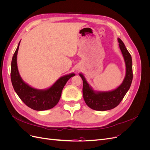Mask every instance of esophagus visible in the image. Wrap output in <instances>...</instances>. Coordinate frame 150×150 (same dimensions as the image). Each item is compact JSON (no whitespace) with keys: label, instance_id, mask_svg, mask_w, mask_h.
Wrapping results in <instances>:
<instances>
[{"label":"esophagus","instance_id":"esophagus-1","mask_svg":"<svg viewBox=\"0 0 150 150\" xmlns=\"http://www.w3.org/2000/svg\"><path fill=\"white\" fill-rule=\"evenodd\" d=\"M81 69V67L80 66H78V67L76 68V71H79Z\"/></svg>","mask_w":150,"mask_h":150}]
</instances>
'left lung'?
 <instances>
[{"label": "left lung", "mask_w": 150, "mask_h": 150, "mask_svg": "<svg viewBox=\"0 0 150 150\" xmlns=\"http://www.w3.org/2000/svg\"><path fill=\"white\" fill-rule=\"evenodd\" d=\"M119 46L126 65V74L123 81L117 88L108 91H98L94 90L86 81L84 76L79 73L83 79V94L86 104L94 110L107 111L116 107L123 99L129 90L133 80L132 59L125 44L117 38Z\"/></svg>", "instance_id": "left-lung-1"}]
</instances>
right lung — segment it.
Returning <instances> with one entry per match:
<instances>
[{
	"label": "right lung",
	"mask_w": 150,
	"mask_h": 150,
	"mask_svg": "<svg viewBox=\"0 0 150 150\" xmlns=\"http://www.w3.org/2000/svg\"><path fill=\"white\" fill-rule=\"evenodd\" d=\"M20 42L13 54L11 62V78L13 88L21 100L33 110L44 111L51 109L59 101L62 91L67 81L75 74L71 73L61 77L47 89H38L31 87L21 78L18 70L17 56Z\"/></svg>",
	"instance_id": "right-lung-1"
}]
</instances>
